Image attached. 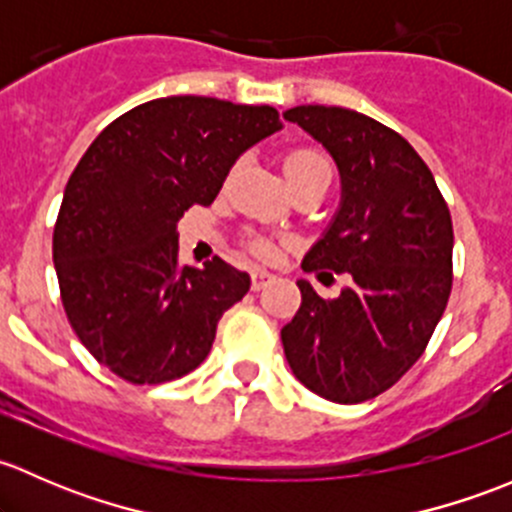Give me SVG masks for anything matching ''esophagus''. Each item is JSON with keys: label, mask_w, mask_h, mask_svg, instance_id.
Returning <instances> with one entry per match:
<instances>
[{"label": "esophagus", "mask_w": 512, "mask_h": 512, "mask_svg": "<svg viewBox=\"0 0 512 512\" xmlns=\"http://www.w3.org/2000/svg\"><path fill=\"white\" fill-rule=\"evenodd\" d=\"M275 280V275H270V272L267 270H255L250 275V287H252V292H260V289H265L267 285H270V282Z\"/></svg>", "instance_id": "1"}]
</instances>
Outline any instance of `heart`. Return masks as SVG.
I'll return each mask as SVG.
<instances>
[{
    "label": "heart",
    "instance_id": "1",
    "mask_svg": "<svg viewBox=\"0 0 512 512\" xmlns=\"http://www.w3.org/2000/svg\"><path fill=\"white\" fill-rule=\"evenodd\" d=\"M285 173L289 185H297L299 180L312 178V175H329L332 178V168H329V160L317 151H309V148H297V151L287 153L285 158ZM252 252L257 257H272L275 255V245L265 237H255L252 240Z\"/></svg>",
    "mask_w": 512,
    "mask_h": 512
}]
</instances>
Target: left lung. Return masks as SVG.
<instances>
[{"label":"left lung","instance_id":"obj_1","mask_svg":"<svg viewBox=\"0 0 512 512\" xmlns=\"http://www.w3.org/2000/svg\"><path fill=\"white\" fill-rule=\"evenodd\" d=\"M327 148L342 200L304 255L307 272H347L322 299L299 280L302 304L282 329L292 374L322 399L359 404L391 389L426 349L453 282V225L433 173L406 138L339 106L285 111Z\"/></svg>","mask_w":512,"mask_h":512}]
</instances>
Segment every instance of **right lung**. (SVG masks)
I'll return each instance as SVG.
<instances>
[{
	"label": "right lung",
	"instance_id": "1",
	"mask_svg": "<svg viewBox=\"0 0 512 512\" xmlns=\"http://www.w3.org/2000/svg\"><path fill=\"white\" fill-rule=\"evenodd\" d=\"M280 128L272 106L168 96L98 133L54 227L61 302L98 364L131 384H163L203 364L250 275L220 257L178 265V220L213 203L235 160Z\"/></svg>",
	"mask_w": 512,
	"mask_h": 512
}]
</instances>
